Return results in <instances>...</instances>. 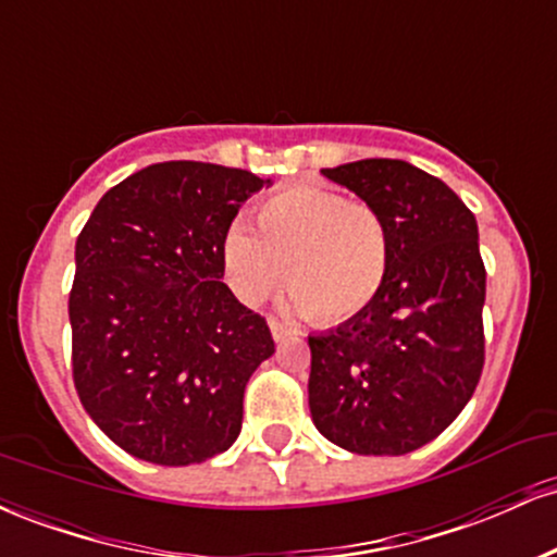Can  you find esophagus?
Wrapping results in <instances>:
<instances>
[{
	"instance_id": "34e87169",
	"label": "esophagus",
	"mask_w": 557,
	"mask_h": 557,
	"mask_svg": "<svg viewBox=\"0 0 557 557\" xmlns=\"http://www.w3.org/2000/svg\"><path fill=\"white\" fill-rule=\"evenodd\" d=\"M270 330H272V337H274V343H283L285 337L290 335V330L283 327V324H280L277 319H270Z\"/></svg>"
}]
</instances>
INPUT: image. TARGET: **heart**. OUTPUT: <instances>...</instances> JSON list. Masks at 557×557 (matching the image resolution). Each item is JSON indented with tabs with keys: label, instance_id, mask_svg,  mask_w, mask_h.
Returning <instances> with one entry per match:
<instances>
[{
	"label": "heart",
	"instance_id": "b5f03b06",
	"mask_svg": "<svg viewBox=\"0 0 557 557\" xmlns=\"http://www.w3.org/2000/svg\"><path fill=\"white\" fill-rule=\"evenodd\" d=\"M389 253V227L374 207L317 185H293L259 203L253 233L243 225L227 230L222 270L246 306L277 293L287 270L290 309L341 324L380 296Z\"/></svg>",
	"mask_w": 557,
	"mask_h": 557
}]
</instances>
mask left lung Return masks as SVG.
<instances>
[{
  "label": "left lung",
  "instance_id": "8db88e82",
  "mask_svg": "<svg viewBox=\"0 0 557 557\" xmlns=\"http://www.w3.org/2000/svg\"><path fill=\"white\" fill-rule=\"evenodd\" d=\"M385 216L389 274L363 314L309 335V408L330 443L406 456L432 443L474 395L484 363L487 272L469 207L403 159L322 170Z\"/></svg>",
  "mask_w": 557,
  "mask_h": 557
}]
</instances>
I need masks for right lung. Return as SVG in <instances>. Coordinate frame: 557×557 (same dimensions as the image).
Instances as JSON below:
<instances>
[{
    "instance_id": "add662e5",
    "label": "right lung",
    "mask_w": 557,
    "mask_h": 557,
    "mask_svg": "<svg viewBox=\"0 0 557 557\" xmlns=\"http://www.w3.org/2000/svg\"><path fill=\"white\" fill-rule=\"evenodd\" d=\"M253 172L162 162L107 190L75 243L73 380L114 445L190 466L238 440L243 393L274 354L264 317L222 283V240Z\"/></svg>"
}]
</instances>
